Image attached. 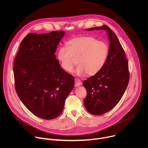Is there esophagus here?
<instances>
[{
  "instance_id": "obj_1",
  "label": "esophagus",
  "mask_w": 148,
  "mask_h": 148,
  "mask_svg": "<svg viewBox=\"0 0 148 148\" xmlns=\"http://www.w3.org/2000/svg\"><path fill=\"white\" fill-rule=\"evenodd\" d=\"M82 85V82L79 79H75V87H77Z\"/></svg>"
}]
</instances>
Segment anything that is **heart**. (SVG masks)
Here are the masks:
<instances>
[{
	"label": "heart",
	"instance_id": "b5f03b06",
	"mask_svg": "<svg viewBox=\"0 0 148 148\" xmlns=\"http://www.w3.org/2000/svg\"><path fill=\"white\" fill-rule=\"evenodd\" d=\"M109 54L108 45L92 36H82L69 40L66 47H61L57 58L62 70L71 73L77 64L75 73L92 76L103 68Z\"/></svg>",
	"mask_w": 148,
	"mask_h": 148
}]
</instances>
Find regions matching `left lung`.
<instances>
[{
	"label": "left lung",
	"instance_id": "8db88e82",
	"mask_svg": "<svg viewBox=\"0 0 148 148\" xmlns=\"http://www.w3.org/2000/svg\"><path fill=\"white\" fill-rule=\"evenodd\" d=\"M102 29L107 32L109 54L103 68L83 81L87 96L84 103L92 115H101L114 108L122 97L130 81L128 61L115 33L107 25L87 30Z\"/></svg>",
	"mask_w": 148,
	"mask_h": 148
}]
</instances>
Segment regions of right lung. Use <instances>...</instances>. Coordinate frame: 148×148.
<instances>
[{
  "label": "right lung",
  "mask_w": 148,
  "mask_h": 148,
  "mask_svg": "<svg viewBox=\"0 0 148 148\" xmlns=\"http://www.w3.org/2000/svg\"><path fill=\"white\" fill-rule=\"evenodd\" d=\"M64 31L28 34L14 61L16 93L36 116L53 119L62 112L74 86V77L62 70L55 52Z\"/></svg>",
  "instance_id": "1"
}]
</instances>
